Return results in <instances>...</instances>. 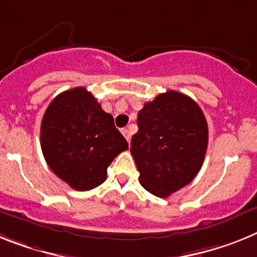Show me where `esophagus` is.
<instances>
[{
  "mask_svg": "<svg viewBox=\"0 0 257 257\" xmlns=\"http://www.w3.org/2000/svg\"><path fill=\"white\" fill-rule=\"evenodd\" d=\"M121 133H122V136L125 137V140L128 141V144H129V142H131V138H132L131 131H129V129H126V128H124V129H121Z\"/></svg>",
  "mask_w": 257,
  "mask_h": 257,
  "instance_id": "34e87169",
  "label": "esophagus"
}]
</instances>
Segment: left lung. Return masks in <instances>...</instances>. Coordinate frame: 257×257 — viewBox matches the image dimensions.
<instances>
[{"mask_svg":"<svg viewBox=\"0 0 257 257\" xmlns=\"http://www.w3.org/2000/svg\"><path fill=\"white\" fill-rule=\"evenodd\" d=\"M131 153L140 184L160 198L186 186L200 171L208 145L204 113L190 97L168 90L144 104Z\"/></svg>","mask_w":257,"mask_h":257,"instance_id":"obj_1","label":"left lung"}]
</instances>
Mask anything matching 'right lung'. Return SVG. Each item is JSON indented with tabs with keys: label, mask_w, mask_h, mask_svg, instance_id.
<instances>
[{
	"label": "right lung",
	"mask_w": 257,
	"mask_h": 257,
	"mask_svg": "<svg viewBox=\"0 0 257 257\" xmlns=\"http://www.w3.org/2000/svg\"><path fill=\"white\" fill-rule=\"evenodd\" d=\"M41 149L48 166L77 191L103 184L107 167L128 142L85 88L66 90L51 101L41 122Z\"/></svg>",
	"instance_id": "obj_1"
}]
</instances>
